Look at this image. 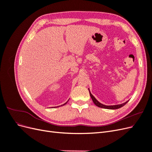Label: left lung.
Wrapping results in <instances>:
<instances>
[{
    "mask_svg": "<svg viewBox=\"0 0 152 152\" xmlns=\"http://www.w3.org/2000/svg\"><path fill=\"white\" fill-rule=\"evenodd\" d=\"M89 94H90V96H91V98L92 99V100H93V103L97 106V107H100V108H106V109H111V110H115V109H118V108H120L121 107H122L123 106L125 105L127 102L128 101L125 103H124L122 104H117V105H111V106H107V105H104V104H103L102 103H100L96 99L94 96H93V94H92L91 93V92L89 91Z\"/></svg>",
    "mask_w": 152,
    "mask_h": 152,
    "instance_id": "1",
    "label": "left lung"
}]
</instances>
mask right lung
I'll list each match as a JSON object with an SVG mask.
<instances>
[{
  "mask_svg": "<svg viewBox=\"0 0 152 152\" xmlns=\"http://www.w3.org/2000/svg\"><path fill=\"white\" fill-rule=\"evenodd\" d=\"M67 102H66V103H64V104H62V105H61V106H63V105H65V104H66V103H67ZM54 108H55V107H54Z\"/></svg>",
  "mask_w": 152,
  "mask_h": 152,
  "instance_id": "right-lung-1",
  "label": "right lung"
}]
</instances>
